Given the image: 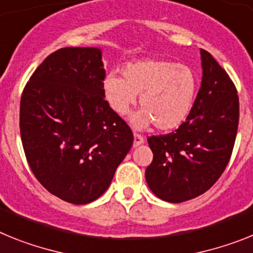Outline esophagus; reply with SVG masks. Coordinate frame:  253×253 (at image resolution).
<instances>
[{"label": "esophagus", "mask_w": 253, "mask_h": 253, "mask_svg": "<svg viewBox=\"0 0 253 253\" xmlns=\"http://www.w3.org/2000/svg\"><path fill=\"white\" fill-rule=\"evenodd\" d=\"M144 141H145V140H144V137L141 136V135H139V133H135V135H133V146H135V148L141 145V144H144Z\"/></svg>", "instance_id": "1"}]
</instances>
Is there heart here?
I'll list each match as a JSON object with an SVG mask.
<instances>
[{
	"label": "heart",
	"mask_w": 253,
	"mask_h": 253,
	"mask_svg": "<svg viewBox=\"0 0 253 253\" xmlns=\"http://www.w3.org/2000/svg\"><path fill=\"white\" fill-rule=\"evenodd\" d=\"M123 78L109 73L103 81L104 97L118 116H125L140 95L143 110L131 117L136 128L154 123L161 131L177 128L194 107L198 77L192 68L173 61L145 59L125 65Z\"/></svg>",
	"instance_id": "1"
}]
</instances>
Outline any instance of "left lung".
I'll return each mask as SVG.
<instances>
[{"label": "left lung", "mask_w": 253, "mask_h": 253, "mask_svg": "<svg viewBox=\"0 0 253 253\" xmlns=\"http://www.w3.org/2000/svg\"><path fill=\"white\" fill-rule=\"evenodd\" d=\"M202 84L194 107L179 128L148 137L153 161L145 171L158 198L181 203L207 192L224 172L234 148L239 99L233 81L201 48Z\"/></svg>", "instance_id": "8db88e82"}]
</instances>
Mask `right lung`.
<instances>
[{"label":"right lung","mask_w":253,"mask_h":253,"mask_svg":"<svg viewBox=\"0 0 253 253\" xmlns=\"http://www.w3.org/2000/svg\"><path fill=\"white\" fill-rule=\"evenodd\" d=\"M101 50L55 51L25 84L20 136L36 179L65 202L86 205L109 188L133 135L104 99Z\"/></svg>","instance_id":"add662e5"}]
</instances>
